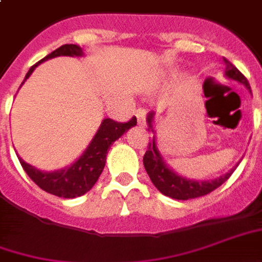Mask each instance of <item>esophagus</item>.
Instances as JSON below:
<instances>
[{"mask_svg": "<svg viewBox=\"0 0 262 262\" xmlns=\"http://www.w3.org/2000/svg\"><path fill=\"white\" fill-rule=\"evenodd\" d=\"M137 118V125L139 126H144L146 125V111L144 109H137L135 112Z\"/></svg>", "mask_w": 262, "mask_h": 262, "instance_id": "34e87169", "label": "esophagus"}]
</instances>
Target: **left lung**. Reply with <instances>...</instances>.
I'll return each mask as SVG.
<instances>
[{
    "label": "left lung",
    "mask_w": 262,
    "mask_h": 262,
    "mask_svg": "<svg viewBox=\"0 0 262 262\" xmlns=\"http://www.w3.org/2000/svg\"><path fill=\"white\" fill-rule=\"evenodd\" d=\"M224 63H226L224 75H226L227 79L238 82V83L244 85L251 92V88H250V83L246 79V76L241 74L231 62L224 59ZM155 115H156L155 112H149V115H147V125H149L147 130L153 132V133H155V129H153ZM143 164L147 174H149L150 180L156 186L157 190L162 194L171 197V199H176V200H188V199H195V197H201V195L211 193L213 190L220 187L221 184L226 182L230 176L233 174V171L238 166V163H237L228 173L220 176L217 179H213V180L187 179L184 176L176 173L174 170L170 169L169 166L166 164L160 150L157 147L156 136H153V140L149 142V147H147L146 153H144Z\"/></svg>",
    "instance_id": "obj_1"
}]
</instances>
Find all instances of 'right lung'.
Listing matches in <instances>:
<instances>
[{
	"label": "right lung",
	"instance_id": "obj_1",
	"mask_svg": "<svg viewBox=\"0 0 262 262\" xmlns=\"http://www.w3.org/2000/svg\"><path fill=\"white\" fill-rule=\"evenodd\" d=\"M56 56H83V51L80 47L74 45V43L62 45L58 49H55L54 52L47 55L42 61L29 68L24 82L28 79L39 63L48 61L51 58H56ZM136 118H132L126 123H119L112 119H103L98 132L95 133L91 143L80 155L79 159L72 163L71 166H67L61 170L43 171V170L36 169L27 162H24L21 157H18V159H19V163L25 170V173L29 176V179L35 183L38 187H41L43 191L58 195V197H63V199L79 197L89 191L95 186V183L98 182L100 173L103 171V167H105L107 150L112 146L113 142L118 140L119 137L125 132L129 130L130 127L136 126Z\"/></svg>",
	"mask_w": 262,
	"mask_h": 262
}]
</instances>
